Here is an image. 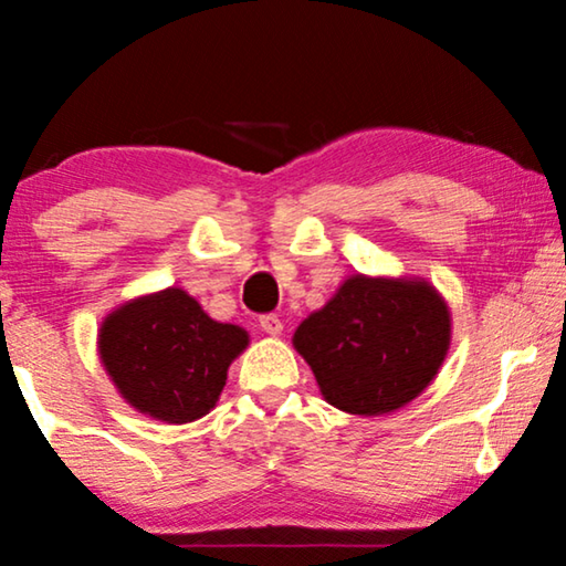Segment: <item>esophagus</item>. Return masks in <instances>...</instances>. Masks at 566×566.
<instances>
[{"instance_id": "esophagus-1", "label": "esophagus", "mask_w": 566, "mask_h": 566, "mask_svg": "<svg viewBox=\"0 0 566 566\" xmlns=\"http://www.w3.org/2000/svg\"><path fill=\"white\" fill-rule=\"evenodd\" d=\"M260 327H262V332H268V335L277 337L283 332V322L277 319L275 314H265V316H260Z\"/></svg>"}]
</instances>
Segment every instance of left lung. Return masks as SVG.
Here are the masks:
<instances>
[{
  "instance_id": "obj_1",
  "label": "left lung",
  "mask_w": 566,
  "mask_h": 566,
  "mask_svg": "<svg viewBox=\"0 0 566 566\" xmlns=\"http://www.w3.org/2000/svg\"><path fill=\"white\" fill-rule=\"evenodd\" d=\"M293 345L332 407L386 415L436 378L451 345V314L424 281L353 275L298 324Z\"/></svg>"
}]
</instances>
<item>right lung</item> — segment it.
Returning a JSON list of instances; mask_svg holds the SVG:
<instances>
[{
    "instance_id": "obj_1",
    "label": "right lung",
    "mask_w": 566,
    "mask_h": 566,
    "mask_svg": "<svg viewBox=\"0 0 566 566\" xmlns=\"http://www.w3.org/2000/svg\"><path fill=\"white\" fill-rule=\"evenodd\" d=\"M250 335L208 316L182 289L128 301L99 327V358L138 412L182 424L211 412Z\"/></svg>"
}]
</instances>
